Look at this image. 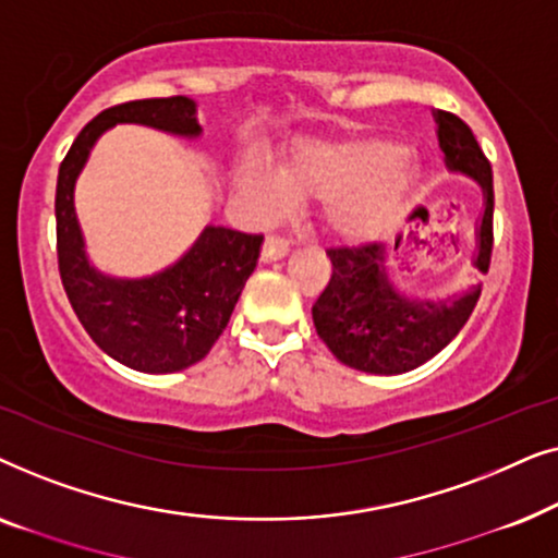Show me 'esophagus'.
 <instances>
[{
    "label": "esophagus",
    "mask_w": 558,
    "mask_h": 558,
    "mask_svg": "<svg viewBox=\"0 0 558 558\" xmlns=\"http://www.w3.org/2000/svg\"><path fill=\"white\" fill-rule=\"evenodd\" d=\"M287 254H289V243L284 239H279V235H266L264 248H262V258L266 264L279 262V258H284Z\"/></svg>",
    "instance_id": "esophagus-1"
}]
</instances>
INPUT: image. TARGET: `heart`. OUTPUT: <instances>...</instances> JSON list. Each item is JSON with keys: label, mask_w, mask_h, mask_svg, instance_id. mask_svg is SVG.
I'll use <instances>...</instances> for the list:
<instances>
[{"label": "heart", "mask_w": 558, "mask_h": 558, "mask_svg": "<svg viewBox=\"0 0 558 558\" xmlns=\"http://www.w3.org/2000/svg\"><path fill=\"white\" fill-rule=\"evenodd\" d=\"M416 182L418 165L384 140L307 144L277 174L264 167L243 174V190L262 213L284 208L289 193L323 195L319 220L342 243L376 241L401 226Z\"/></svg>", "instance_id": "heart-1"}]
</instances>
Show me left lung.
Wrapping results in <instances>:
<instances>
[{
    "label": "left lung",
    "mask_w": 558,
    "mask_h": 558,
    "mask_svg": "<svg viewBox=\"0 0 558 558\" xmlns=\"http://www.w3.org/2000/svg\"><path fill=\"white\" fill-rule=\"evenodd\" d=\"M437 119L439 147L449 172L475 180L483 190V216L475 231L472 266L487 274L493 254V170L472 129L447 111ZM332 277L312 304L317 335L332 355L350 368L373 376H399L432 361L468 323L483 284L439 300L403 294L388 277L386 246L330 248Z\"/></svg>",
    "instance_id": "obj_1"
}]
</instances>
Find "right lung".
<instances>
[{
	"instance_id": "obj_1",
	"label": "right lung",
	"mask_w": 558,
	"mask_h": 558,
	"mask_svg": "<svg viewBox=\"0 0 558 558\" xmlns=\"http://www.w3.org/2000/svg\"><path fill=\"white\" fill-rule=\"evenodd\" d=\"M117 124L151 126L182 140L203 134L197 104L185 96L113 106L81 129L58 172L60 279L81 325L106 355L140 373H174L203 361L223 335L256 269L264 235L210 223L178 262L149 277H111L96 269L75 216V180L98 136Z\"/></svg>"
}]
</instances>
